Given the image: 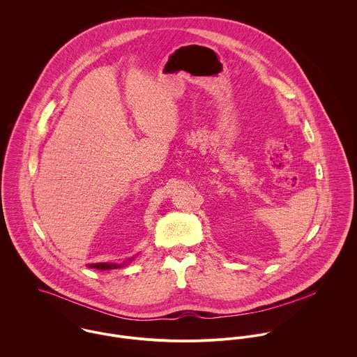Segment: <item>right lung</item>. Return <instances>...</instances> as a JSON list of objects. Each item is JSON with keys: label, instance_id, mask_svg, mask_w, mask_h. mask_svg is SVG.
<instances>
[{"label": "right lung", "instance_id": "1", "mask_svg": "<svg viewBox=\"0 0 357 357\" xmlns=\"http://www.w3.org/2000/svg\"><path fill=\"white\" fill-rule=\"evenodd\" d=\"M135 257H130L128 259H125L122 264L119 262H95V264H88L86 266L89 268H93V269H100V271H108V269H118V268H122L123 265L129 264Z\"/></svg>", "mask_w": 357, "mask_h": 357}]
</instances>
